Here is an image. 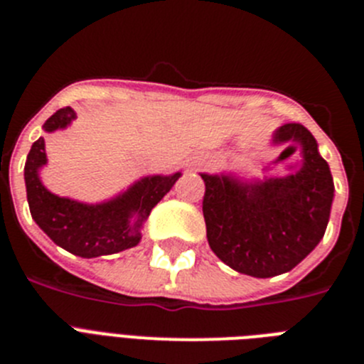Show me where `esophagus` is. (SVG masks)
Masks as SVG:
<instances>
[{
    "label": "esophagus",
    "instance_id": "esophagus-1",
    "mask_svg": "<svg viewBox=\"0 0 364 364\" xmlns=\"http://www.w3.org/2000/svg\"><path fill=\"white\" fill-rule=\"evenodd\" d=\"M195 166H200V160H195Z\"/></svg>",
    "mask_w": 364,
    "mask_h": 364
}]
</instances>
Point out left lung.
I'll return each mask as SVG.
<instances>
[{"label":"left lung","mask_w":364,"mask_h":364,"mask_svg":"<svg viewBox=\"0 0 364 364\" xmlns=\"http://www.w3.org/2000/svg\"><path fill=\"white\" fill-rule=\"evenodd\" d=\"M273 142L301 147V167L255 182L200 175L210 247L235 272L259 279L290 272L310 255L324 237L333 200L330 167L304 125H281Z\"/></svg>","instance_id":"left-lung-1"}]
</instances>
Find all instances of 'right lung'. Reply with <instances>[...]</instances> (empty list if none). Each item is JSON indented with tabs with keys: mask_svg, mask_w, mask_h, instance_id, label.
<instances>
[{
	"mask_svg": "<svg viewBox=\"0 0 364 364\" xmlns=\"http://www.w3.org/2000/svg\"><path fill=\"white\" fill-rule=\"evenodd\" d=\"M74 118L76 112L63 107L45 122L43 129L47 133L65 129ZM45 164V140L38 138L25 162V186L32 218L54 244L83 259L112 255L136 246L142 239L140 230L151 210L182 175L144 176L111 200L83 204L58 197L41 184L40 169Z\"/></svg>",
	"mask_w": 364,
	"mask_h": 364,
	"instance_id": "right-lung-1",
	"label": "right lung"
}]
</instances>
